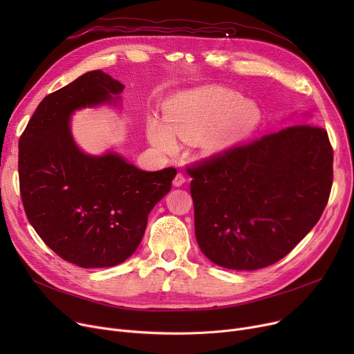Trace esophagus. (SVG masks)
<instances>
[{
  "label": "esophagus",
  "instance_id": "1",
  "mask_svg": "<svg viewBox=\"0 0 354 354\" xmlns=\"http://www.w3.org/2000/svg\"><path fill=\"white\" fill-rule=\"evenodd\" d=\"M187 182V178H185V175L183 174H178L176 176H175V179H174V185L175 187H182V185Z\"/></svg>",
  "mask_w": 354,
  "mask_h": 354
}]
</instances>
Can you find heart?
I'll return each instance as SVG.
<instances>
[{"instance_id": "obj_1", "label": "heart", "mask_w": 354, "mask_h": 354, "mask_svg": "<svg viewBox=\"0 0 354 354\" xmlns=\"http://www.w3.org/2000/svg\"><path fill=\"white\" fill-rule=\"evenodd\" d=\"M166 119L169 125L158 119L147 122V136L160 151H175V133L180 138H195L207 131L202 143L215 152L250 135L261 113L238 91L209 86L172 99L166 107Z\"/></svg>"}]
</instances>
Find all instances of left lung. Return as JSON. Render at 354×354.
<instances>
[{
	"instance_id": "8db88e82",
	"label": "left lung",
	"mask_w": 354,
	"mask_h": 354,
	"mask_svg": "<svg viewBox=\"0 0 354 354\" xmlns=\"http://www.w3.org/2000/svg\"><path fill=\"white\" fill-rule=\"evenodd\" d=\"M201 251L219 267L275 264L317 224L333 185L327 130L297 123L187 166Z\"/></svg>"
}]
</instances>
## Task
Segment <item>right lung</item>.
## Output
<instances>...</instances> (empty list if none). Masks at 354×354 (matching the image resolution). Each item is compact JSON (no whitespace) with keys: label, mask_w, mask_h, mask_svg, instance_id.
Here are the masks:
<instances>
[{"label":"right lung","mask_w":354,"mask_h":354,"mask_svg":"<svg viewBox=\"0 0 354 354\" xmlns=\"http://www.w3.org/2000/svg\"><path fill=\"white\" fill-rule=\"evenodd\" d=\"M123 88L100 70L83 74L41 100L18 143L30 224L47 247L82 268L113 267L132 255L149 212L176 176L175 167L146 172L115 153L90 156L73 142V111L109 102Z\"/></svg>","instance_id":"right-lung-1"}]
</instances>
